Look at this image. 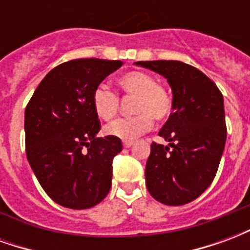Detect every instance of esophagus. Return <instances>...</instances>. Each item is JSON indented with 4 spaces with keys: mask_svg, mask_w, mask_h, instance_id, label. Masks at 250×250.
Returning <instances> with one entry per match:
<instances>
[{
    "mask_svg": "<svg viewBox=\"0 0 250 250\" xmlns=\"http://www.w3.org/2000/svg\"><path fill=\"white\" fill-rule=\"evenodd\" d=\"M132 143H134L132 141H125V142H123V146H125V148H128V147L132 146Z\"/></svg>",
    "mask_w": 250,
    "mask_h": 250,
    "instance_id": "esophagus-1",
    "label": "esophagus"
}]
</instances>
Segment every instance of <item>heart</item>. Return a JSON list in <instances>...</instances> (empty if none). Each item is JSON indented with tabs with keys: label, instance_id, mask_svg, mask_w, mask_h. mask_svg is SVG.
I'll return each instance as SVG.
<instances>
[{
	"label": "heart",
	"instance_id": "1",
	"mask_svg": "<svg viewBox=\"0 0 250 250\" xmlns=\"http://www.w3.org/2000/svg\"><path fill=\"white\" fill-rule=\"evenodd\" d=\"M118 87L123 95L135 96L132 102L135 115L120 118L105 125L107 135L132 141L151 130L154 119L163 122L173 114L174 103L168 89L147 72H127L118 79ZM91 102L95 114L103 120H111L119 111L118 95L105 85H98L93 89Z\"/></svg>",
	"mask_w": 250,
	"mask_h": 250
}]
</instances>
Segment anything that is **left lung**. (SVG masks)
<instances>
[{
  "mask_svg": "<svg viewBox=\"0 0 250 250\" xmlns=\"http://www.w3.org/2000/svg\"><path fill=\"white\" fill-rule=\"evenodd\" d=\"M167 79L173 91V114L152 142L146 163L148 193L161 204L179 206L198 198L213 182L225 148L224 98L205 73L174 60L138 62Z\"/></svg>",
  "mask_w": 250,
  "mask_h": 250,
  "instance_id": "1",
  "label": "left lung"
}]
</instances>
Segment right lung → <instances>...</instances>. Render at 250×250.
<instances>
[{
  "mask_svg": "<svg viewBox=\"0 0 250 250\" xmlns=\"http://www.w3.org/2000/svg\"><path fill=\"white\" fill-rule=\"evenodd\" d=\"M122 65L102 59L62 62L41 80L25 108L28 162L44 191L64 208L89 209L111 188L112 159L122 142L96 138L100 120L91 96Z\"/></svg>",
  "mask_w": 250,
  "mask_h": 250,
  "instance_id": "add662e5",
  "label": "right lung"
}]
</instances>
